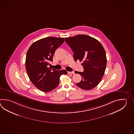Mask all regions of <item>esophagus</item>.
I'll return each mask as SVG.
<instances>
[{"mask_svg": "<svg viewBox=\"0 0 134 134\" xmlns=\"http://www.w3.org/2000/svg\"><path fill=\"white\" fill-rule=\"evenodd\" d=\"M68 74H71V75L75 74V72H73H73H69V71H68Z\"/></svg>", "mask_w": 134, "mask_h": 134, "instance_id": "obj_1", "label": "esophagus"}]
</instances>
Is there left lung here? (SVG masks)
<instances>
[{
  "label": "left lung",
  "instance_id": "8db88e82",
  "mask_svg": "<svg viewBox=\"0 0 134 134\" xmlns=\"http://www.w3.org/2000/svg\"><path fill=\"white\" fill-rule=\"evenodd\" d=\"M65 41L74 52V60L83 61L84 71L75 72L82 77L76 85L85 90L94 88L101 81L106 66L105 51L103 46L96 39L84 34L65 38Z\"/></svg>",
  "mask_w": 134,
  "mask_h": 134
}]
</instances>
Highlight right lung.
<instances>
[{
  "label": "right lung",
  "instance_id": "right-lung-1",
  "mask_svg": "<svg viewBox=\"0 0 134 134\" xmlns=\"http://www.w3.org/2000/svg\"><path fill=\"white\" fill-rule=\"evenodd\" d=\"M64 38L48 37L38 40L29 48L26 58V71L31 82L41 91L48 92L57 87L61 75L66 70H57L48 68L53 61L55 51L64 42Z\"/></svg>",
  "mask_w": 134,
  "mask_h": 134
}]
</instances>
